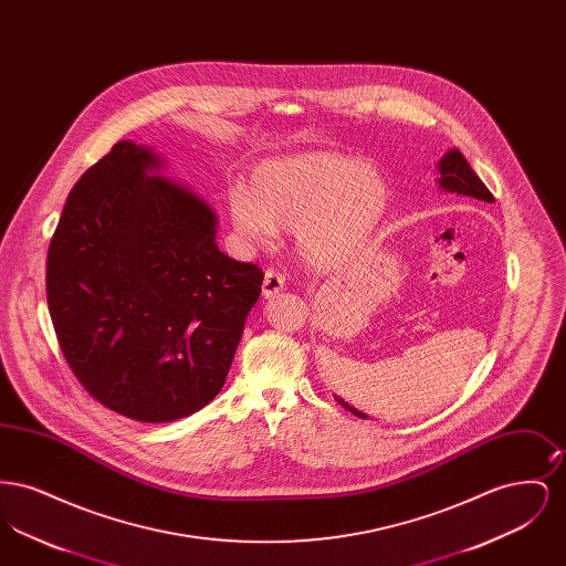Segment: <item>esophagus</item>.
I'll return each instance as SVG.
<instances>
[{
	"label": "esophagus",
	"instance_id": "obj_1",
	"mask_svg": "<svg viewBox=\"0 0 566 566\" xmlns=\"http://www.w3.org/2000/svg\"><path fill=\"white\" fill-rule=\"evenodd\" d=\"M284 284H286V277L280 273V271L268 270L265 273V280H263V296H275L277 293L284 291Z\"/></svg>",
	"mask_w": 566,
	"mask_h": 566
}]
</instances>
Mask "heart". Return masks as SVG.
I'll return each mask as SVG.
<instances>
[{"label":"heart","mask_w":566,"mask_h":566,"mask_svg":"<svg viewBox=\"0 0 566 566\" xmlns=\"http://www.w3.org/2000/svg\"><path fill=\"white\" fill-rule=\"evenodd\" d=\"M390 203L386 176L337 153H301L256 165L248 189L229 192L233 231L252 248L270 245L277 229H295L303 259L339 268L369 242Z\"/></svg>","instance_id":"1"}]
</instances>
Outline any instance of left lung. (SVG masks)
Here are the masks:
<instances>
[{
  "label": "left lung",
  "instance_id": "obj_1",
  "mask_svg": "<svg viewBox=\"0 0 566 566\" xmlns=\"http://www.w3.org/2000/svg\"><path fill=\"white\" fill-rule=\"evenodd\" d=\"M437 169L441 174L439 176V189L443 190V192H457V195H464V197H473V199H480V201L494 203L492 192L485 189V185L480 180V176L471 169V165L467 163V159L462 157V153L458 148L448 150L437 163ZM333 397H335L337 403L346 407L354 416H358L363 420L367 418V413L358 411L356 407H352L342 397H337V395H333Z\"/></svg>",
  "mask_w": 566,
  "mask_h": 566
}]
</instances>
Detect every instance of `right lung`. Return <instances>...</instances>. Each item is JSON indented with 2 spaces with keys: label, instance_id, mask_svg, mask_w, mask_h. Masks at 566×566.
I'll list each match as a JSON object with an SVG mask.
<instances>
[{
  "label": "right lung",
  "instance_id": "right-lung-1",
  "mask_svg": "<svg viewBox=\"0 0 566 566\" xmlns=\"http://www.w3.org/2000/svg\"><path fill=\"white\" fill-rule=\"evenodd\" d=\"M123 139L67 195L46 259L61 352L93 399L174 422L224 386L265 273L218 250L206 199Z\"/></svg>",
  "mask_w": 566,
  "mask_h": 566
}]
</instances>
